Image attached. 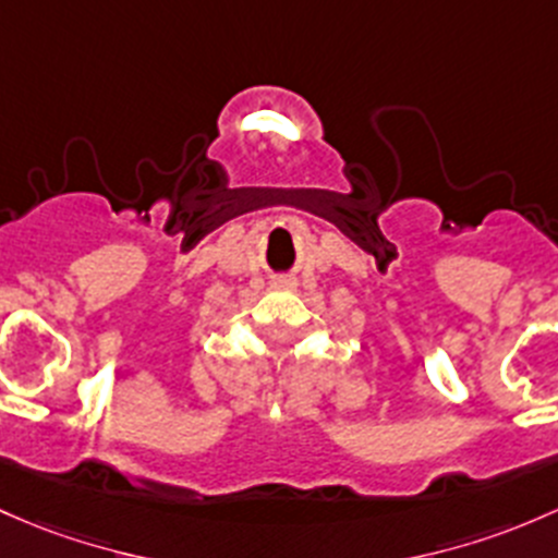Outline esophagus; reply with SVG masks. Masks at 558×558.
I'll use <instances>...</instances> for the list:
<instances>
[{
  "label": "esophagus",
  "mask_w": 558,
  "mask_h": 558,
  "mask_svg": "<svg viewBox=\"0 0 558 558\" xmlns=\"http://www.w3.org/2000/svg\"><path fill=\"white\" fill-rule=\"evenodd\" d=\"M277 287L279 290H292V287H295V279H279Z\"/></svg>",
  "instance_id": "obj_1"
}]
</instances>
